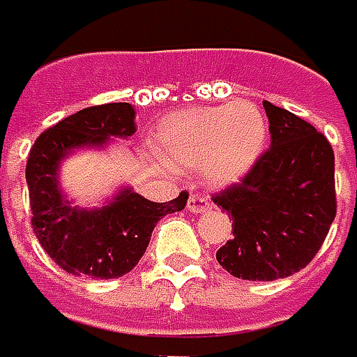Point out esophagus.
<instances>
[{"label":"esophagus","mask_w":357,"mask_h":357,"mask_svg":"<svg viewBox=\"0 0 357 357\" xmlns=\"http://www.w3.org/2000/svg\"><path fill=\"white\" fill-rule=\"evenodd\" d=\"M211 207V201L205 197V195H191L189 201H187V209L192 213H201V211H207Z\"/></svg>","instance_id":"1"}]
</instances>
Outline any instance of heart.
Here are the masks:
<instances>
[{"mask_svg": "<svg viewBox=\"0 0 357 357\" xmlns=\"http://www.w3.org/2000/svg\"><path fill=\"white\" fill-rule=\"evenodd\" d=\"M266 121L252 103L195 107L166 115L156 148L172 168L203 166L217 185L238 183L264 150Z\"/></svg>", "mask_w": 357, "mask_h": 357, "instance_id": "b5f03b06", "label": "heart"}]
</instances>
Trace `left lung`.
I'll return each mask as SVG.
<instances>
[{
  "instance_id": "8db88e82",
  "label": "left lung",
  "mask_w": 357,
  "mask_h": 357,
  "mask_svg": "<svg viewBox=\"0 0 357 357\" xmlns=\"http://www.w3.org/2000/svg\"><path fill=\"white\" fill-rule=\"evenodd\" d=\"M270 148L240 183L213 195L234 236L217 262L242 280H276L305 268L337 213L335 156L309 121L264 101Z\"/></svg>"
}]
</instances>
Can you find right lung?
I'll use <instances>...</instances> for the list:
<instances>
[{"label": "right lung", "instance_id": "obj_1", "mask_svg": "<svg viewBox=\"0 0 357 357\" xmlns=\"http://www.w3.org/2000/svg\"><path fill=\"white\" fill-rule=\"evenodd\" d=\"M130 103L85 107L42 132L28 156L32 229L44 252L75 276L117 278L140 262L156 223L187 205L189 192L154 203L123 189L99 209L73 207L59 189V166L66 154L83 146H103L109 136L128 138L136 132Z\"/></svg>", "mask_w": 357, "mask_h": 357}]
</instances>
